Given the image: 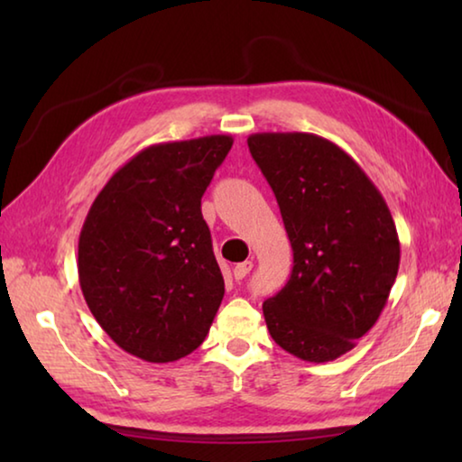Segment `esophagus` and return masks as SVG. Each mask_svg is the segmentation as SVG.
Instances as JSON below:
<instances>
[{
    "mask_svg": "<svg viewBox=\"0 0 462 462\" xmlns=\"http://www.w3.org/2000/svg\"><path fill=\"white\" fill-rule=\"evenodd\" d=\"M250 269H253V263H250V261H245V263H238L236 264V267H234V279H236V281H240V279H245L246 275H248V273H250Z\"/></svg>",
    "mask_w": 462,
    "mask_h": 462,
    "instance_id": "obj_1",
    "label": "esophagus"
}]
</instances>
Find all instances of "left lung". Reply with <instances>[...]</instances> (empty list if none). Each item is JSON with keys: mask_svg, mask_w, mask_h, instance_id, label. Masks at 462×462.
I'll list each match as a JSON object with an SVG mask.
<instances>
[{"mask_svg": "<svg viewBox=\"0 0 462 462\" xmlns=\"http://www.w3.org/2000/svg\"><path fill=\"white\" fill-rule=\"evenodd\" d=\"M250 154L275 193L293 248L287 285L263 303L281 348L334 361L356 346L385 308L400 238L385 199L338 144L308 132H259Z\"/></svg>", "mask_w": 462, "mask_h": 462, "instance_id": "left-lung-1", "label": "left lung"}]
</instances>
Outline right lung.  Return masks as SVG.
Listing matches in <instances>:
<instances>
[{"label": "right lung", "instance_id": "add662e5", "mask_svg": "<svg viewBox=\"0 0 462 462\" xmlns=\"http://www.w3.org/2000/svg\"><path fill=\"white\" fill-rule=\"evenodd\" d=\"M214 134L146 146L91 203L79 234V285L122 350L171 363L206 340L224 297L201 195L232 148Z\"/></svg>", "mask_w": 462, "mask_h": 462}]
</instances>
